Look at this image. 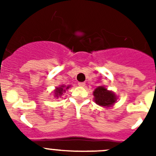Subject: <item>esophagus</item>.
Returning <instances> with one entry per match:
<instances>
[{
	"instance_id": "esophagus-1",
	"label": "esophagus",
	"mask_w": 156,
	"mask_h": 156,
	"mask_svg": "<svg viewBox=\"0 0 156 156\" xmlns=\"http://www.w3.org/2000/svg\"><path fill=\"white\" fill-rule=\"evenodd\" d=\"M78 85H79V86H80V87H83L85 85V83L79 82V83H78Z\"/></svg>"
}]
</instances>
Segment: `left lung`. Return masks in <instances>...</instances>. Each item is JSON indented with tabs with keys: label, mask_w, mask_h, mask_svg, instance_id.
Returning a JSON list of instances; mask_svg holds the SVG:
<instances>
[{
	"label": "left lung",
	"mask_w": 156,
	"mask_h": 156,
	"mask_svg": "<svg viewBox=\"0 0 156 156\" xmlns=\"http://www.w3.org/2000/svg\"><path fill=\"white\" fill-rule=\"evenodd\" d=\"M95 103L102 107H111L116 101V96L112 91L106 89L105 87L100 86L94 90L93 93Z\"/></svg>",
	"instance_id": "left-lung-1"
}]
</instances>
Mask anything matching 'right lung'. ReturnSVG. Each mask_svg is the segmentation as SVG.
I'll return each mask as SVG.
<instances>
[{
  "mask_svg": "<svg viewBox=\"0 0 156 156\" xmlns=\"http://www.w3.org/2000/svg\"><path fill=\"white\" fill-rule=\"evenodd\" d=\"M69 87H70V86L66 87V86H65V85H62V86L57 87L55 89V97L57 98H58L62 97V95L63 93L66 91V90L69 89Z\"/></svg>",
  "mask_w": 156,
  "mask_h": 156,
  "instance_id": "1",
  "label": "right lung"
}]
</instances>
